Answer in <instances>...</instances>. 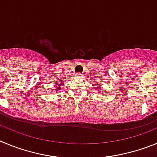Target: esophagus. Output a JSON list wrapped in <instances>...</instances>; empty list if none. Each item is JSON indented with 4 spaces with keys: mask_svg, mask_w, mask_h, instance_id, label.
I'll list each match as a JSON object with an SVG mask.
<instances>
[{
    "mask_svg": "<svg viewBox=\"0 0 157 157\" xmlns=\"http://www.w3.org/2000/svg\"><path fill=\"white\" fill-rule=\"evenodd\" d=\"M81 73H77V74H76V76H77V77H81Z\"/></svg>",
    "mask_w": 157,
    "mask_h": 157,
    "instance_id": "obj_1",
    "label": "esophagus"
}]
</instances>
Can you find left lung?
Returning <instances> with one entry per match:
<instances>
[{
  "label": "left lung",
  "instance_id": "obj_1",
  "mask_svg": "<svg viewBox=\"0 0 157 157\" xmlns=\"http://www.w3.org/2000/svg\"><path fill=\"white\" fill-rule=\"evenodd\" d=\"M98 91V92H100V91H101V90H100V91Z\"/></svg>",
  "mask_w": 157,
  "mask_h": 157
}]
</instances>
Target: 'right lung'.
Here are the masks:
<instances>
[{
  "instance_id": "obj_1",
  "label": "right lung",
  "mask_w": 157,
  "mask_h": 157,
  "mask_svg": "<svg viewBox=\"0 0 157 157\" xmlns=\"http://www.w3.org/2000/svg\"><path fill=\"white\" fill-rule=\"evenodd\" d=\"M64 84H65V83H63V82H62V83H59V84H56V85H57V87H56V91H60V90H61V86L64 85Z\"/></svg>"
}]
</instances>
